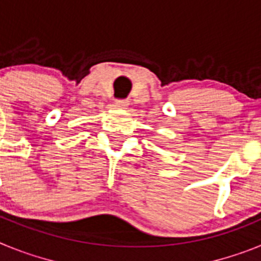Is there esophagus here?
<instances>
[{"label": "esophagus", "instance_id": "34e87169", "mask_svg": "<svg viewBox=\"0 0 261 261\" xmlns=\"http://www.w3.org/2000/svg\"><path fill=\"white\" fill-rule=\"evenodd\" d=\"M115 106L117 108H126L129 106V102L126 99H117L116 102H115Z\"/></svg>", "mask_w": 261, "mask_h": 261}]
</instances>
